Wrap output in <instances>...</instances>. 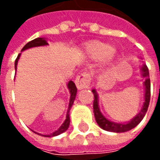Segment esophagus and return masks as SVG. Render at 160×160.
<instances>
[{"instance_id": "1", "label": "esophagus", "mask_w": 160, "mask_h": 160, "mask_svg": "<svg viewBox=\"0 0 160 160\" xmlns=\"http://www.w3.org/2000/svg\"><path fill=\"white\" fill-rule=\"evenodd\" d=\"M91 80H92V77H91L90 73L87 72H84L76 77L75 85L79 90H81V89L90 87Z\"/></svg>"}]
</instances>
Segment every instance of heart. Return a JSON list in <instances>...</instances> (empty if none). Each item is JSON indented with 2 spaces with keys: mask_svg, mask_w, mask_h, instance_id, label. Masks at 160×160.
Returning <instances> with one entry per match:
<instances>
[{
  "mask_svg": "<svg viewBox=\"0 0 160 160\" xmlns=\"http://www.w3.org/2000/svg\"><path fill=\"white\" fill-rule=\"evenodd\" d=\"M85 53L91 58H100L103 63H107L113 59L117 50L113 46H109L106 42L94 40L87 42L85 46Z\"/></svg>",
  "mask_w": 160,
  "mask_h": 160,
  "instance_id": "heart-1",
  "label": "heart"
}]
</instances>
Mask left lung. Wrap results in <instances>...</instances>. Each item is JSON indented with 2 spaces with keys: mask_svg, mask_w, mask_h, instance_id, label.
I'll return each mask as SVG.
<instances>
[{
  "mask_svg": "<svg viewBox=\"0 0 160 160\" xmlns=\"http://www.w3.org/2000/svg\"><path fill=\"white\" fill-rule=\"evenodd\" d=\"M142 75L145 78V102L143 104V107L140 111V113L134 117L132 120L128 122V123L120 124L115 123L111 121L104 118L103 115L101 114L99 108H98V94L96 91L92 90V93L94 95L93 100V112L94 117L96 119L97 123L98 126L103 128L104 130L110 131V132H116V133H122V132H126L136 127L138 124L140 123L141 120L143 119L145 115L148 111V106H149V102H150V97H151V83H150V78H149V71H148V66L144 64L142 66Z\"/></svg>",
  "mask_w": 160,
  "mask_h": 160,
  "instance_id": "8db88e82",
  "label": "left lung"
}]
</instances>
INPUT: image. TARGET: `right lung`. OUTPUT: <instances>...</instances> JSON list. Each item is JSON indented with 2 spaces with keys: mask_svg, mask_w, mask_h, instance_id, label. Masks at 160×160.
Returning a JSON list of instances; mask_svg holds the SVG:
<instances>
[{
  "mask_svg": "<svg viewBox=\"0 0 160 160\" xmlns=\"http://www.w3.org/2000/svg\"><path fill=\"white\" fill-rule=\"evenodd\" d=\"M48 42H46L45 39H43L42 38H35V39L32 40L30 41L29 42H27L26 45L23 47L22 50H25V49H29V48H32V47H37V46H42V45H47ZM19 56H20V54H19V56H17V58L15 60V63H14V67H15V70L16 68H17V63H18V61L19 59ZM68 87L69 89L70 92V101H69V105H68V112H67V116H66V120L64 121V122L62 123V125L59 128L58 130H56V132H54L52 134H50L49 135H47V136H56V135H59V134H62L63 132L68 128L69 127V123H70V119H69V111L72 105L73 104V101L75 99V96H76V92H77V88L75 87V85L73 83L72 80H70L68 84ZM46 136V135H45Z\"/></svg>",
  "mask_w": 160,
  "mask_h": 160,
  "instance_id": "1",
  "label": "right lung"
}]
</instances>
